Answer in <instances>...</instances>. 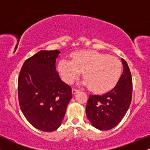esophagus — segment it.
Here are the masks:
<instances>
[{
    "instance_id": "obj_1",
    "label": "esophagus",
    "mask_w": 150,
    "mask_h": 150,
    "mask_svg": "<svg viewBox=\"0 0 150 150\" xmlns=\"http://www.w3.org/2000/svg\"><path fill=\"white\" fill-rule=\"evenodd\" d=\"M78 89H75V88H73V89H72V92H73V94H76V93L77 92H78Z\"/></svg>"
}]
</instances>
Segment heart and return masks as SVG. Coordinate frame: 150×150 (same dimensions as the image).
<instances>
[{
	"label": "heart",
	"mask_w": 150,
	"mask_h": 150,
	"mask_svg": "<svg viewBox=\"0 0 150 150\" xmlns=\"http://www.w3.org/2000/svg\"><path fill=\"white\" fill-rule=\"evenodd\" d=\"M72 61L62 59L58 63V71L66 83L71 84L83 72L82 83L92 92L104 93L115 87L122 72L118 58L92 50L74 52Z\"/></svg>",
	"instance_id": "heart-1"
}]
</instances>
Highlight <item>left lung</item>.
<instances>
[{
    "label": "left lung",
    "mask_w": 150,
    "mask_h": 150,
    "mask_svg": "<svg viewBox=\"0 0 150 150\" xmlns=\"http://www.w3.org/2000/svg\"><path fill=\"white\" fill-rule=\"evenodd\" d=\"M123 72L114 88L102 95H89L86 114L92 125L101 130L114 128L121 121L132 99V81L126 61L121 59Z\"/></svg>",
    "instance_id": "obj_1"
}]
</instances>
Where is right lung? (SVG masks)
I'll return each mask as SVG.
<instances>
[{
  "label": "right lung",
  "instance_id": "1",
  "mask_svg": "<svg viewBox=\"0 0 150 150\" xmlns=\"http://www.w3.org/2000/svg\"><path fill=\"white\" fill-rule=\"evenodd\" d=\"M61 53L40 51L27 59L18 77L20 109L34 128L51 132L59 128L72 96L71 87L56 70Z\"/></svg>",
  "mask_w": 150,
  "mask_h": 150
}]
</instances>
